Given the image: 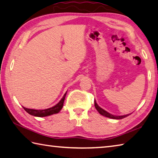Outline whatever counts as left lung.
<instances>
[{
    "label": "left lung",
    "instance_id": "obj_1",
    "mask_svg": "<svg viewBox=\"0 0 158 158\" xmlns=\"http://www.w3.org/2000/svg\"><path fill=\"white\" fill-rule=\"evenodd\" d=\"M94 106H95L97 110L99 112V113L102 114L103 116H105V117H109V118H111V119H121L124 118V117H127V116H128L129 114H126V115H120V116H117V115H114V114H112L110 113H108L107 111H106L104 109H102L101 107H99L98 105L95 102V100H94Z\"/></svg>",
    "mask_w": 158,
    "mask_h": 158
}]
</instances>
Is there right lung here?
Segmentation results:
<instances>
[{
    "mask_svg": "<svg viewBox=\"0 0 158 158\" xmlns=\"http://www.w3.org/2000/svg\"><path fill=\"white\" fill-rule=\"evenodd\" d=\"M66 93L64 94V97H62V99L60 100V102L58 103V104H56L53 107L45 109V110H34V109H30L25 107H23V108L27 113L31 114V115H34L35 117H46V116L51 115V114L58 113L61 110V108H63V106H64V102L65 100V95H66Z\"/></svg>",
    "mask_w": 158,
    "mask_h": 158,
    "instance_id": "1",
    "label": "right lung"
}]
</instances>
